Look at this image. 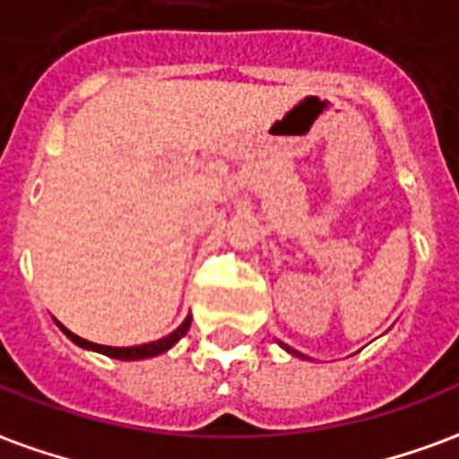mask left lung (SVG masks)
I'll return each mask as SVG.
<instances>
[{"mask_svg":"<svg viewBox=\"0 0 459 459\" xmlns=\"http://www.w3.org/2000/svg\"><path fill=\"white\" fill-rule=\"evenodd\" d=\"M280 347H282V350H287V351H290V354H294V357H301V359H307V357H304V354H299V351H297V350H292V347H287V344H282V342H280Z\"/></svg>","mask_w":459,"mask_h":459,"instance_id":"8db88e82","label":"left lung"}]
</instances>
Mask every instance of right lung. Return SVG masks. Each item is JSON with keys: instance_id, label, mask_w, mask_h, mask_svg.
Instances as JSON below:
<instances>
[{"instance_id": "add662e5", "label": "right lung", "mask_w": 459, "mask_h": 459, "mask_svg": "<svg viewBox=\"0 0 459 459\" xmlns=\"http://www.w3.org/2000/svg\"><path fill=\"white\" fill-rule=\"evenodd\" d=\"M59 328H62V333L66 337H69L71 342L78 344V347H83V350H93V351H100V354H108V357L112 359H124V361H134V359H148V357H158V354H162V351H167L169 347H174V344L179 342L181 337L186 335L191 328V316H186L184 318V323H181L179 328L174 330V333H169V335H165L162 340H155V342H148V344H138V347H108V344H95V342H88V340H83V337L74 335L69 328H64L62 323H56Z\"/></svg>"}]
</instances>
